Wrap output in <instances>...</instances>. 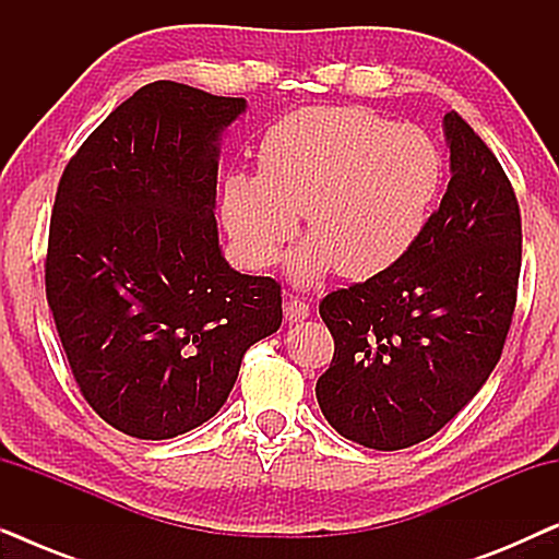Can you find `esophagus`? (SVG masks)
Instances as JSON below:
<instances>
[{
    "instance_id": "esophagus-1",
    "label": "esophagus",
    "mask_w": 559,
    "mask_h": 559,
    "mask_svg": "<svg viewBox=\"0 0 559 559\" xmlns=\"http://www.w3.org/2000/svg\"><path fill=\"white\" fill-rule=\"evenodd\" d=\"M285 318L289 320V323H302L305 318H310V305L297 300V297H289V300L285 302Z\"/></svg>"
}]
</instances>
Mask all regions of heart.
<instances>
[{
  "label": "heart",
  "mask_w": 559,
  "mask_h": 559,
  "mask_svg": "<svg viewBox=\"0 0 559 559\" xmlns=\"http://www.w3.org/2000/svg\"><path fill=\"white\" fill-rule=\"evenodd\" d=\"M438 144L364 106H305L259 142V173L236 167L221 188V221L236 254L270 266L308 216L312 234L289 259L297 285L338 270L373 280L400 266L423 236L442 188Z\"/></svg>",
  "instance_id": "b5f03b06"
}]
</instances>
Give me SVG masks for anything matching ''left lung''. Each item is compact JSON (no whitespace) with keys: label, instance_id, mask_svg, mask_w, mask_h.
I'll use <instances>...</instances> for the list:
<instances>
[{"label":"left lung","instance_id":"8db88e82","mask_svg":"<svg viewBox=\"0 0 559 559\" xmlns=\"http://www.w3.org/2000/svg\"><path fill=\"white\" fill-rule=\"evenodd\" d=\"M442 127L453 178L415 249L392 272L320 302L335 350L318 404L364 448L402 450L445 427L491 377L516 308L514 188L455 111Z\"/></svg>","mask_w":559,"mask_h":559}]
</instances>
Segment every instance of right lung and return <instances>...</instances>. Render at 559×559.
Segmentation results:
<instances>
[{
    "label": "right lung",
    "instance_id": "right-lung-1",
    "mask_svg": "<svg viewBox=\"0 0 559 559\" xmlns=\"http://www.w3.org/2000/svg\"><path fill=\"white\" fill-rule=\"evenodd\" d=\"M243 111V98L147 83L60 178L45 295L83 400L132 438L211 419L249 346L282 323L277 282L231 270L218 247V142Z\"/></svg>",
    "mask_w": 559,
    "mask_h": 559
}]
</instances>
